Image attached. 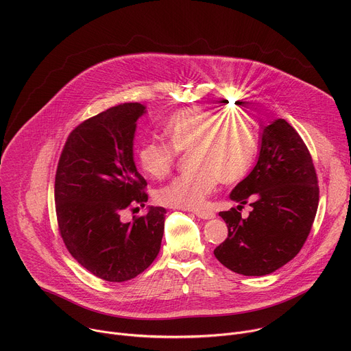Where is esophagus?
I'll return each instance as SVG.
<instances>
[{
    "instance_id": "obj_1",
    "label": "esophagus",
    "mask_w": 351,
    "mask_h": 351,
    "mask_svg": "<svg viewBox=\"0 0 351 351\" xmlns=\"http://www.w3.org/2000/svg\"><path fill=\"white\" fill-rule=\"evenodd\" d=\"M193 213L198 218H202V219H213L215 217V214L213 211H210V210H194Z\"/></svg>"
}]
</instances>
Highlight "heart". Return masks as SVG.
Returning <instances> with one entry per match:
<instances>
[{
	"label": "heart",
	"instance_id": "obj_1",
	"mask_svg": "<svg viewBox=\"0 0 351 351\" xmlns=\"http://www.w3.org/2000/svg\"><path fill=\"white\" fill-rule=\"evenodd\" d=\"M169 140H152L137 152L141 169L156 179L165 178L173 168L178 152L191 148L193 169L175 176L158 190V202L168 207L198 208L215 190L241 180L256 157V134L244 115L186 108L172 114L165 125Z\"/></svg>",
	"mask_w": 351,
	"mask_h": 351
}]
</instances>
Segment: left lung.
<instances>
[{
  "label": "left lung",
  "mask_w": 351,
  "mask_h": 351,
  "mask_svg": "<svg viewBox=\"0 0 351 351\" xmlns=\"http://www.w3.org/2000/svg\"><path fill=\"white\" fill-rule=\"evenodd\" d=\"M230 198L240 206L219 213L228 237L214 254L222 265L263 276L298 254L315 219L319 187L306 143L285 119L264 128L258 161ZM244 204L254 208L247 219L239 213Z\"/></svg>",
  "instance_id": "1"
}]
</instances>
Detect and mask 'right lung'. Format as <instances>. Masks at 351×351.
Instances as JSON below:
<instances>
[{"instance_id":"add662e5","label":"right lung","mask_w":351,"mask_h":351,"mask_svg":"<svg viewBox=\"0 0 351 351\" xmlns=\"http://www.w3.org/2000/svg\"><path fill=\"white\" fill-rule=\"evenodd\" d=\"M144 112V106L125 103L77 125L56 173L60 234L71 256L107 282L130 280L147 269L164 234L162 207L122 221L125 211L148 199L147 182L133 161L136 122Z\"/></svg>"}]
</instances>
